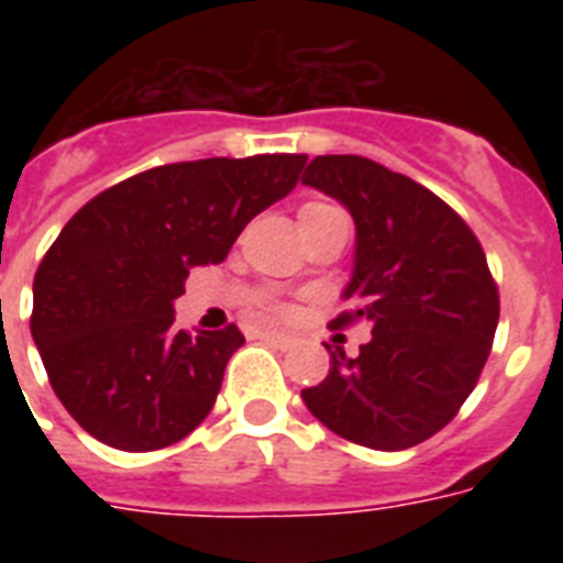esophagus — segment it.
<instances>
[{
    "instance_id": "34e87169",
    "label": "esophagus",
    "mask_w": 563,
    "mask_h": 563,
    "mask_svg": "<svg viewBox=\"0 0 563 563\" xmlns=\"http://www.w3.org/2000/svg\"><path fill=\"white\" fill-rule=\"evenodd\" d=\"M263 339L274 342V344H277V347H283V351H289V347H295V335H289V333H274V330H265Z\"/></svg>"
}]
</instances>
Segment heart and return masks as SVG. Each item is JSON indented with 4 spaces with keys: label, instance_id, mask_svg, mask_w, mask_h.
Listing matches in <instances>:
<instances>
[{
    "label": "heart",
    "instance_id": "heart-1",
    "mask_svg": "<svg viewBox=\"0 0 563 563\" xmlns=\"http://www.w3.org/2000/svg\"><path fill=\"white\" fill-rule=\"evenodd\" d=\"M327 210H339V207H333V203H303V207H300V216H316V212Z\"/></svg>",
    "mask_w": 563,
    "mask_h": 563
}]
</instances>
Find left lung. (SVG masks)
I'll list each match as a JSON object with an SVG mask.
<instances>
[{"label":"left lung","mask_w":563,"mask_h":563,"mask_svg":"<svg viewBox=\"0 0 563 563\" xmlns=\"http://www.w3.org/2000/svg\"><path fill=\"white\" fill-rule=\"evenodd\" d=\"M303 184L356 221L353 309L333 327L365 321L371 342L353 360L335 347L324 383L300 397L353 444L409 450L455 418L488 362L499 291L485 251L450 203L360 154L316 157Z\"/></svg>","instance_id":"8db88e82"}]
</instances>
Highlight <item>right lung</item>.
Here are the masks:
<instances>
[{"mask_svg":"<svg viewBox=\"0 0 563 563\" xmlns=\"http://www.w3.org/2000/svg\"><path fill=\"white\" fill-rule=\"evenodd\" d=\"M307 154L207 157L140 172L66 221L34 274L31 339L57 400L101 444L148 453L187 438L245 344L187 333L175 298L221 263L256 212L295 189Z\"/></svg>","mask_w":563,"mask_h":563,"instance_id":"right-lung-1","label":"right lung"}]
</instances>
